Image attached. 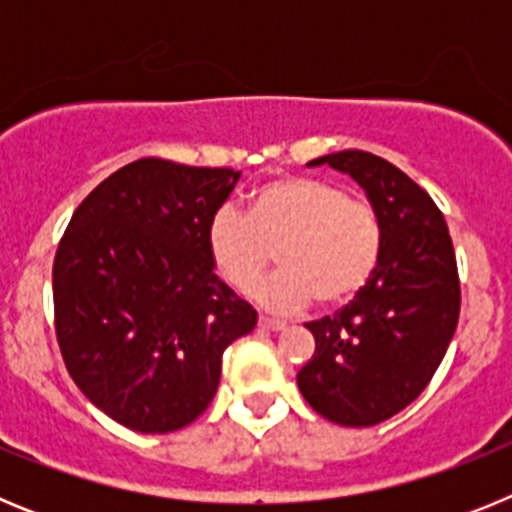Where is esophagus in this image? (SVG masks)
I'll list each match as a JSON object with an SVG mask.
<instances>
[{"instance_id": "34e87169", "label": "esophagus", "mask_w": 512, "mask_h": 512, "mask_svg": "<svg viewBox=\"0 0 512 512\" xmlns=\"http://www.w3.org/2000/svg\"><path fill=\"white\" fill-rule=\"evenodd\" d=\"M259 325L264 330H284V328H287V323H284V320L269 318V315H259Z\"/></svg>"}]
</instances>
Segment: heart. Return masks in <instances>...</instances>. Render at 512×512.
<instances>
[{
  "label": "heart",
  "instance_id": "b5f03b06",
  "mask_svg": "<svg viewBox=\"0 0 512 512\" xmlns=\"http://www.w3.org/2000/svg\"><path fill=\"white\" fill-rule=\"evenodd\" d=\"M212 264L228 287L251 295L274 264L277 277L259 297L271 310L341 307L354 300L382 261L377 207L315 176H282L251 194L248 215L217 210L207 228Z\"/></svg>",
  "mask_w": 512,
  "mask_h": 512
}]
</instances>
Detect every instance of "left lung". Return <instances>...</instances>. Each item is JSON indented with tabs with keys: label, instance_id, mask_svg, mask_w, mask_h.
Returning a JSON list of instances; mask_svg holds the SVG:
<instances>
[{
	"label": "left lung",
	"instance_id": "8db88e82",
	"mask_svg": "<svg viewBox=\"0 0 512 512\" xmlns=\"http://www.w3.org/2000/svg\"><path fill=\"white\" fill-rule=\"evenodd\" d=\"M366 189L384 225L382 261L346 307L305 323L315 354L297 372L310 408L338 425H377L436 374L459 323L461 287L449 225L431 194L366 151L315 158Z\"/></svg>",
	"mask_w": 512,
	"mask_h": 512
}]
</instances>
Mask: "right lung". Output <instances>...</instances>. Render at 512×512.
Returning a JSON list of instances; mask_svg holds the SVG:
<instances>
[{"instance_id":"add662e5","label":"right lung","mask_w":512,"mask_h":512,"mask_svg":"<svg viewBox=\"0 0 512 512\" xmlns=\"http://www.w3.org/2000/svg\"><path fill=\"white\" fill-rule=\"evenodd\" d=\"M233 169L138 158L76 207L53 261V325L71 379L140 433L179 431L217 392L223 351L256 312L225 287L207 228Z\"/></svg>"}]
</instances>
